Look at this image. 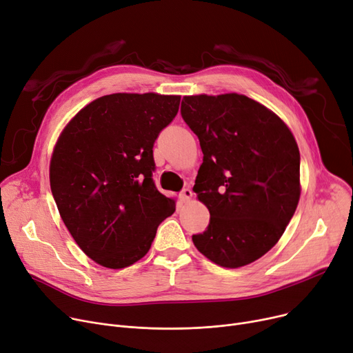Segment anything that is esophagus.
<instances>
[{
    "instance_id": "1",
    "label": "esophagus",
    "mask_w": 353,
    "mask_h": 353,
    "mask_svg": "<svg viewBox=\"0 0 353 353\" xmlns=\"http://www.w3.org/2000/svg\"><path fill=\"white\" fill-rule=\"evenodd\" d=\"M193 197V192L190 189H183L180 193V199L181 201H189Z\"/></svg>"
}]
</instances>
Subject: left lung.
<instances>
[{
	"label": "left lung",
	"mask_w": 353,
	"mask_h": 353,
	"mask_svg": "<svg viewBox=\"0 0 353 353\" xmlns=\"http://www.w3.org/2000/svg\"><path fill=\"white\" fill-rule=\"evenodd\" d=\"M181 116L200 140L193 190L210 211L193 243L220 267L248 265L278 243L296 210V140L279 116L240 93L184 97Z\"/></svg>",
	"instance_id": "1"
}]
</instances>
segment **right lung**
<instances>
[{
  "instance_id": "right-lung-1",
  "label": "right lung",
  "mask_w": 353,
  "mask_h": 353,
  "mask_svg": "<svg viewBox=\"0 0 353 353\" xmlns=\"http://www.w3.org/2000/svg\"><path fill=\"white\" fill-rule=\"evenodd\" d=\"M179 95L112 93L81 109L61 132L50 163L58 211L97 264L126 268L150 250L176 200L153 183V145L179 112Z\"/></svg>"
}]
</instances>
